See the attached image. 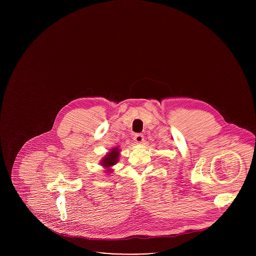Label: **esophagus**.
<instances>
[{
	"label": "esophagus",
	"mask_w": 256,
	"mask_h": 256,
	"mask_svg": "<svg viewBox=\"0 0 256 256\" xmlns=\"http://www.w3.org/2000/svg\"><path fill=\"white\" fill-rule=\"evenodd\" d=\"M134 140L135 141V143H142L144 141V135L141 134H135Z\"/></svg>",
	"instance_id": "1"
}]
</instances>
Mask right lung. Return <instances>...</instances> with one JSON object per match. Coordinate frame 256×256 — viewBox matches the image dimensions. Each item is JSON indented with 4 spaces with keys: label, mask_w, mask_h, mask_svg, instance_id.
Wrapping results in <instances>:
<instances>
[{
    "label": "right lung",
    "mask_w": 256,
    "mask_h": 256,
    "mask_svg": "<svg viewBox=\"0 0 256 256\" xmlns=\"http://www.w3.org/2000/svg\"><path fill=\"white\" fill-rule=\"evenodd\" d=\"M119 152H120V150H119L118 148H115L111 150V152H110V154H108L104 158L102 159V165L104 167H106V168L115 165V163L118 161Z\"/></svg>",
    "instance_id": "add662e5"
}]
</instances>
